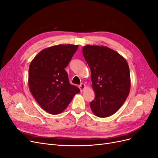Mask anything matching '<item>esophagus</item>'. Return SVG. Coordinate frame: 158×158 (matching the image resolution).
<instances>
[{"mask_svg":"<svg viewBox=\"0 0 158 158\" xmlns=\"http://www.w3.org/2000/svg\"><path fill=\"white\" fill-rule=\"evenodd\" d=\"M85 88V84H80V85H79V88H80V91L81 92H82V91L84 89V88Z\"/></svg>","mask_w":158,"mask_h":158,"instance_id":"esophagus-1","label":"esophagus"}]
</instances>
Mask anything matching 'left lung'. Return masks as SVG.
<instances>
[{"instance_id":"8db88e82","label":"left lung","mask_w":158,"mask_h":158,"mask_svg":"<svg viewBox=\"0 0 158 158\" xmlns=\"http://www.w3.org/2000/svg\"><path fill=\"white\" fill-rule=\"evenodd\" d=\"M83 55L91 70L95 99L90 102L93 113L107 117L117 112L130 92V70L127 60L107 47L86 45Z\"/></svg>"}]
</instances>
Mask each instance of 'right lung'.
Wrapping results in <instances>:
<instances>
[{"mask_svg": "<svg viewBox=\"0 0 158 158\" xmlns=\"http://www.w3.org/2000/svg\"><path fill=\"white\" fill-rule=\"evenodd\" d=\"M78 45H58L42 50L30 63L29 88L36 102L52 114L63 112L80 92L70 84L66 68Z\"/></svg>", "mask_w": 158, "mask_h": 158, "instance_id": "right-lung-1", "label": "right lung"}]
</instances>
